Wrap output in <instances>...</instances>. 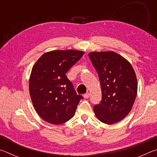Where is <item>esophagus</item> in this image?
I'll list each match as a JSON object with an SVG mask.
<instances>
[{"instance_id": "34e87169", "label": "esophagus", "mask_w": 157, "mask_h": 157, "mask_svg": "<svg viewBox=\"0 0 157 157\" xmlns=\"http://www.w3.org/2000/svg\"><path fill=\"white\" fill-rule=\"evenodd\" d=\"M89 96H90V94L89 92H87V93H86V94H84L83 95V97L85 98V99H87V98H89Z\"/></svg>"}]
</instances>
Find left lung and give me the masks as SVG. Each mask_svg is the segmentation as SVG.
Wrapping results in <instances>:
<instances>
[{"instance_id": "8db88e82", "label": "left lung", "mask_w": 157, "mask_h": 157, "mask_svg": "<svg viewBox=\"0 0 157 157\" xmlns=\"http://www.w3.org/2000/svg\"><path fill=\"white\" fill-rule=\"evenodd\" d=\"M89 57L98 74L102 100L95 116L103 123H118L128 115L137 95V78L131 63L113 51L91 52Z\"/></svg>"}]
</instances>
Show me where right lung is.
<instances>
[{
  "label": "right lung",
  "instance_id": "obj_1",
  "mask_svg": "<svg viewBox=\"0 0 157 157\" xmlns=\"http://www.w3.org/2000/svg\"><path fill=\"white\" fill-rule=\"evenodd\" d=\"M84 54L81 50L45 52L32 69L29 91L36 113L47 123L60 124L74 116L82 96L76 94L66 73Z\"/></svg>",
  "mask_w": 157,
  "mask_h": 157
}]
</instances>
